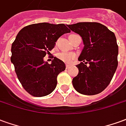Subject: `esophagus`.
I'll return each instance as SVG.
<instances>
[{
    "label": "esophagus",
    "mask_w": 126,
    "mask_h": 126,
    "mask_svg": "<svg viewBox=\"0 0 126 126\" xmlns=\"http://www.w3.org/2000/svg\"><path fill=\"white\" fill-rule=\"evenodd\" d=\"M66 67L67 69H68V68H69L70 67V64H66Z\"/></svg>",
    "instance_id": "34e87169"
}]
</instances>
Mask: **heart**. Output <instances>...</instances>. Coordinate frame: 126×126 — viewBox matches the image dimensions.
I'll return each mask as SVG.
<instances>
[{"label":"heart","mask_w":126,"mask_h":126,"mask_svg":"<svg viewBox=\"0 0 126 126\" xmlns=\"http://www.w3.org/2000/svg\"><path fill=\"white\" fill-rule=\"evenodd\" d=\"M57 57H58V58H59L60 60H62L63 62L69 63L75 58V55L74 54H72V53L62 52L57 54Z\"/></svg>","instance_id":"b5f03b06"}]
</instances>
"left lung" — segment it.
I'll return each mask as SVG.
<instances>
[{"mask_svg": "<svg viewBox=\"0 0 126 126\" xmlns=\"http://www.w3.org/2000/svg\"><path fill=\"white\" fill-rule=\"evenodd\" d=\"M67 26L80 35L84 44L79 58L82 62L77 65L79 74L72 79L73 87L82 94L101 93L111 82L118 64V46L114 33L96 22Z\"/></svg>", "mask_w": 126, "mask_h": 126, "instance_id": "obj_1", "label": "left lung"}]
</instances>
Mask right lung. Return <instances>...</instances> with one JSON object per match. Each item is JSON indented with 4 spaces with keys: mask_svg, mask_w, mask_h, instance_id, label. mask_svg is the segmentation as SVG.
Masks as SVG:
<instances>
[{
    "mask_svg": "<svg viewBox=\"0 0 126 126\" xmlns=\"http://www.w3.org/2000/svg\"><path fill=\"white\" fill-rule=\"evenodd\" d=\"M70 31L64 24L35 23L25 27L18 33L11 46V61L19 82L34 97H44L54 91L57 77L66 69L64 62L54 57L52 64L44 62L56 42Z\"/></svg>",
    "mask_w": 126,
    "mask_h": 126,
    "instance_id": "add662e5",
    "label": "right lung"
}]
</instances>
